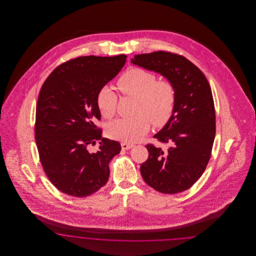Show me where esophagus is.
Returning a JSON list of instances; mask_svg holds the SVG:
<instances>
[{
    "label": "esophagus",
    "mask_w": 256,
    "mask_h": 256,
    "mask_svg": "<svg viewBox=\"0 0 256 256\" xmlns=\"http://www.w3.org/2000/svg\"><path fill=\"white\" fill-rule=\"evenodd\" d=\"M121 146H122V150H130V148H132L134 146V145L132 144H128L126 142H122Z\"/></svg>",
    "instance_id": "esophagus-1"
}]
</instances>
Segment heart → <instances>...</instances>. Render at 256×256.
<instances>
[{
    "mask_svg": "<svg viewBox=\"0 0 256 256\" xmlns=\"http://www.w3.org/2000/svg\"><path fill=\"white\" fill-rule=\"evenodd\" d=\"M122 95L136 98L130 119H119L108 124L106 134L110 138L134 143L142 139L152 124L162 126L169 121L176 102V90L169 80H158L156 74L139 67L128 68L117 82ZM97 106L102 116L110 119L116 114L118 98L110 87L98 92Z\"/></svg>",
    "mask_w": 256,
    "mask_h": 256,
    "instance_id": "obj_1",
    "label": "heart"
}]
</instances>
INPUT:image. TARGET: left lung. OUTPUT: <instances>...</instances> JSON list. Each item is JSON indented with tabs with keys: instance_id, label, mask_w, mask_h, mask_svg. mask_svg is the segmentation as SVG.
Masks as SVG:
<instances>
[{
	"instance_id": "left-lung-1",
	"label": "left lung",
	"mask_w": 256,
	"mask_h": 256,
	"mask_svg": "<svg viewBox=\"0 0 256 256\" xmlns=\"http://www.w3.org/2000/svg\"><path fill=\"white\" fill-rule=\"evenodd\" d=\"M134 64L160 73L176 90L174 113L156 134L167 148L146 144L148 158L140 167L145 182L164 194L180 193L206 169L216 134V114L206 76L180 54L158 50L134 56Z\"/></svg>"
}]
</instances>
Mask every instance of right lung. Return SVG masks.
<instances>
[{"label": "right lung", "instance_id": "1", "mask_svg": "<svg viewBox=\"0 0 256 256\" xmlns=\"http://www.w3.org/2000/svg\"><path fill=\"white\" fill-rule=\"evenodd\" d=\"M126 54L80 56L58 66L43 84L37 100L36 142L50 182L64 194L84 198L110 178V162L119 142L102 138L98 92L121 71ZM97 140V152L88 148Z\"/></svg>", "mask_w": 256, "mask_h": 256}]
</instances>
